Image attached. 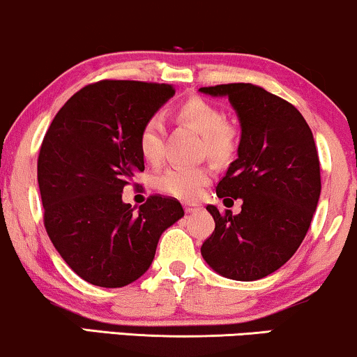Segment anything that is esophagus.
<instances>
[{
    "mask_svg": "<svg viewBox=\"0 0 357 357\" xmlns=\"http://www.w3.org/2000/svg\"><path fill=\"white\" fill-rule=\"evenodd\" d=\"M201 209L199 204H194V202H184V211L188 212V214H194V212H197Z\"/></svg>",
    "mask_w": 357,
    "mask_h": 357,
    "instance_id": "esophagus-1",
    "label": "esophagus"
}]
</instances>
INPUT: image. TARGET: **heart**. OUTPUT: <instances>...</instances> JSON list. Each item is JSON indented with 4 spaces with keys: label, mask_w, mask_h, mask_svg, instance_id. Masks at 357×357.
I'll return each instance as SVG.
<instances>
[{
    "label": "heart",
    "mask_w": 357,
    "mask_h": 357,
    "mask_svg": "<svg viewBox=\"0 0 357 357\" xmlns=\"http://www.w3.org/2000/svg\"><path fill=\"white\" fill-rule=\"evenodd\" d=\"M178 120L192 126L202 137V151L218 161H224L236 150V133L227 125L222 110L202 98H191L178 110ZM165 121L161 115H151L138 135V146L145 160L158 163L165 151ZM211 168L204 165H174L158 176L161 191L179 199H194L211 181Z\"/></svg>",
    "instance_id": "1"
}]
</instances>
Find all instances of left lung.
I'll return each instance as SVG.
<instances>
[{
	"mask_svg": "<svg viewBox=\"0 0 357 357\" xmlns=\"http://www.w3.org/2000/svg\"><path fill=\"white\" fill-rule=\"evenodd\" d=\"M229 97L241 121L237 160L215 192L224 204L242 199L241 214L206 207L215 229L202 243L207 265L225 278L252 282L291 259L317 211L321 176L313 133L291 103L252 84L202 87Z\"/></svg>",
	"mask_w": 357,
	"mask_h": 357,
	"instance_id": "left-lung-1",
	"label": "left lung"
}]
</instances>
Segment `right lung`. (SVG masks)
I'll use <instances>...</instances> for the list:
<instances>
[{"mask_svg":"<svg viewBox=\"0 0 357 357\" xmlns=\"http://www.w3.org/2000/svg\"><path fill=\"white\" fill-rule=\"evenodd\" d=\"M174 96L169 84L100 80L54 116L38 158L44 227L66 264L97 287L120 288L150 268L158 241L184 215L179 201L150 196L135 212L123 188L145 171L143 123Z\"/></svg>","mask_w":357,"mask_h":357,"instance_id":"add662e5","label":"right lung"}]
</instances>
